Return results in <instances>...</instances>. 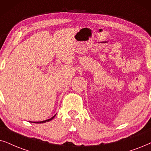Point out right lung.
<instances>
[{"label":"right lung","mask_w":151,"mask_h":151,"mask_svg":"<svg viewBox=\"0 0 151 151\" xmlns=\"http://www.w3.org/2000/svg\"><path fill=\"white\" fill-rule=\"evenodd\" d=\"M55 116H56V114H55V116H52V118H50V119H47V120H45V121H41V122H32V123H36V124H43V123H45V122H50V121H51L52 119H54V117H55Z\"/></svg>","instance_id":"right-lung-1"}]
</instances>
